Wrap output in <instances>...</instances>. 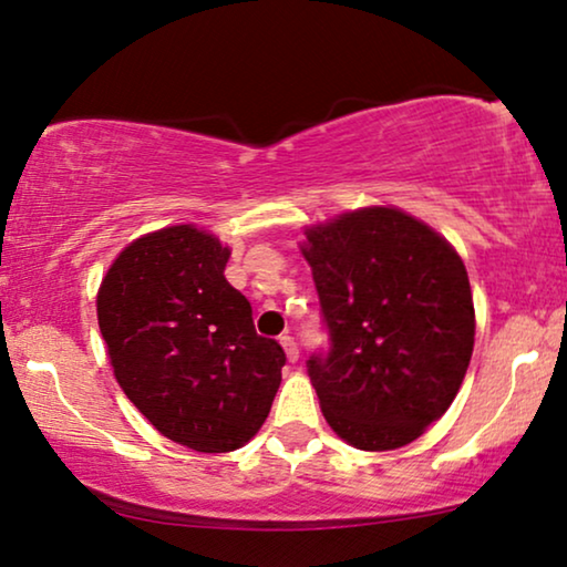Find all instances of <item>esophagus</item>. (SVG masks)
Listing matches in <instances>:
<instances>
[{"instance_id": "34e87169", "label": "esophagus", "mask_w": 567, "mask_h": 567, "mask_svg": "<svg viewBox=\"0 0 567 567\" xmlns=\"http://www.w3.org/2000/svg\"><path fill=\"white\" fill-rule=\"evenodd\" d=\"M279 344L285 347V354H288V360H290V362H296V360L300 358V352H298V344H296V339H292L290 334H282V337H279Z\"/></svg>"}]
</instances>
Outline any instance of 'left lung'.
I'll return each instance as SVG.
<instances>
[{
    "label": "left lung",
    "mask_w": 567,
    "mask_h": 567,
    "mask_svg": "<svg viewBox=\"0 0 567 567\" xmlns=\"http://www.w3.org/2000/svg\"><path fill=\"white\" fill-rule=\"evenodd\" d=\"M329 352L308 375L331 430L362 451L412 443L449 410L474 347L464 261L394 207H365L306 230Z\"/></svg>",
    "instance_id": "1"
}]
</instances>
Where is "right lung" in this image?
<instances>
[{
    "label": "right lung",
    "mask_w": 567,
    "mask_h": 567,
    "mask_svg": "<svg viewBox=\"0 0 567 567\" xmlns=\"http://www.w3.org/2000/svg\"><path fill=\"white\" fill-rule=\"evenodd\" d=\"M230 248L194 225L130 244L97 290L118 386L181 446L223 454L251 441L282 381L285 350L254 329L225 279Z\"/></svg>",
    "instance_id": "1"
}]
</instances>
